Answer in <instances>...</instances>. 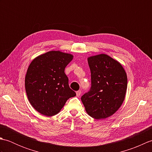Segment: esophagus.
Segmentation results:
<instances>
[{
	"mask_svg": "<svg viewBox=\"0 0 152 152\" xmlns=\"http://www.w3.org/2000/svg\"><path fill=\"white\" fill-rule=\"evenodd\" d=\"M81 91H76V96H80V95H81Z\"/></svg>",
	"mask_w": 152,
	"mask_h": 152,
	"instance_id": "esophagus-1",
	"label": "esophagus"
}]
</instances>
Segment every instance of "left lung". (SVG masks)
<instances>
[{
  "instance_id": "1",
  "label": "left lung",
  "mask_w": 152,
  "mask_h": 152,
  "mask_svg": "<svg viewBox=\"0 0 152 152\" xmlns=\"http://www.w3.org/2000/svg\"><path fill=\"white\" fill-rule=\"evenodd\" d=\"M91 70V87L81 100L86 112L96 119L112 115L124 102L127 88V76L118 61L106 54L88 58Z\"/></svg>"
}]
</instances>
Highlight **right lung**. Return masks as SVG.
Instances as JSON below:
<instances>
[{"label": "right lung", "mask_w": 152, "mask_h": 152, "mask_svg": "<svg viewBox=\"0 0 152 152\" xmlns=\"http://www.w3.org/2000/svg\"><path fill=\"white\" fill-rule=\"evenodd\" d=\"M72 59L70 53L50 51L30 63L25 78V90L31 104L41 114L48 117L56 115L68 99L76 96L64 73Z\"/></svg>", "instance_id": "add662e5"}]
</instances>
